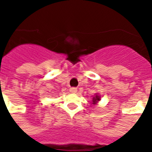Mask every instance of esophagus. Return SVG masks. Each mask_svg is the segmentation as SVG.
<instances>
[{
    "label": "esophagus",
    "mask_w": 152,
    "mask_h": 152,
    "mask_svg": "<svg viewBox=\"0 0 152 152\" xmlns=\"http://www.w3.org/2000/svg\"><path fill=\"white\" fill-rule=\"evenodd\" d=\"M69 91H70V93H76V91H77V88H70Z\"/></svg>",
    "instance_id": "34e87169"
}]
</instances>
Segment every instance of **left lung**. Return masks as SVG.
Listing matches in <instances>:
<instances>
[{
    "label": "left lung",
    "instance_id": "obj_1",
    "mask_svg": "<svg viewBox=\"0 0 152 152\" xmlns=\"http://www.w3.org/2000/svg\"><path fill=\"white\" fill-rule=\"evenodd\" d=\"M99 100H100V97H99V95H95V97L93 98V100H92L93 104L97 103L99 101Z\"/></svg>",
    "mask_w": 152,
    "mask_h": 152
}]
</instances>
